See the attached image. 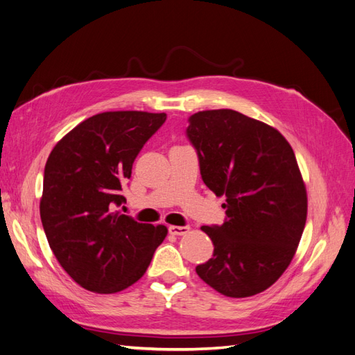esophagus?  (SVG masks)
Returning a JSON list of instances; mask_svg holds the SVG:
<instances>
[{
	"label": "esophagus",
	"instance_id": "34e87169",
	"mask_svg": "<svg viewBox=\"0 0 355 355\" xmlns=\"http://www.w3.org/2000/svg\"><path fill=\"white\" fill-rule=\"evenodd\" d=\"M189 226H169V232L172 235H183L186 232H189Z\"/></svg>",
	"mask_w": 355,
	"mask_h": 355
}]
</instances>
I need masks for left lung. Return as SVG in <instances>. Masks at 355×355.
Masks as SVG:
<instances>
[{
    "instance_id": "left-lung-1",
    "label": "left lung",
    "mask_w": 355,
    "mask_h": 355,
    "mask_svg": "<svg viewBox=\"0 0 355 355\" xmlns=\"http://www.w3.org/2000/svg\"><path fill=\"white\" fill-rule=\"evenodd\" d=\"M186 135L205 186L226 196L225 222L201 228L214 252L198 276L226 297L262 293L291 264L306 225L295 154L276 129L232 109L190 115Z\"/></svg>"
}]
</instances>
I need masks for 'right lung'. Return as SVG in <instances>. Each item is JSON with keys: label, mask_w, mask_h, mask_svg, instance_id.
Listing matches in <instances>:
<instances>
[{"label": "right lung", "mask_w": 355, "mask_h": 355, "mask_svg": "<svg viewBox=\"0 0 355 355\" xmlns=\"http://www.w3.org/2000/svg\"><path fill=\"white\" fill-rule=\"evenodd\" d=\"M166 114L115 111L89 116L51 151L42 225L53 255L78 285L114 294L138 282L166 226L136 222L116 208L133 162Z\"/></svg>", "instance_id": "1"}]
</instances>
